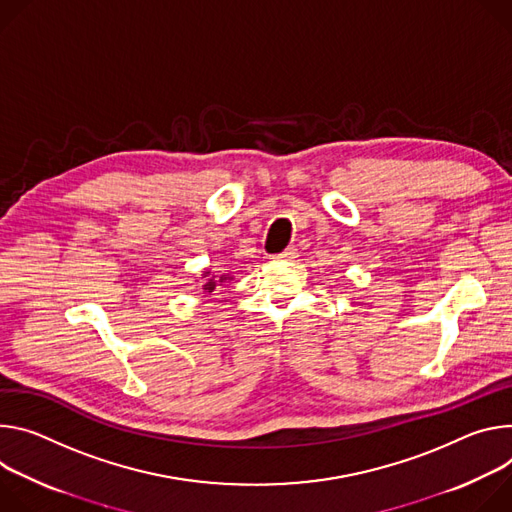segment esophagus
<instances>
[{
  "label": "esophagus",
  "instance_id": "34e87169",
  "mask_svg": "<svg viewBox=\"0 0 512 512\" xmlns=\"http://www.w3.org/2000/svg\"><path fill=\"white\" fill-rule=\"evenodd\" d=\"M299 256V252H297V248H287L285 252H280V254H274L272 258H276V260H295Z\"/></svg>",
  "mask_w": 512,
  "mask_h": 512
}]
</instances>
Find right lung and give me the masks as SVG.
<instances>
[{
	"instance_id": "right-lung-1",
	"label": "right lung",
	"mask_w": 512,
	"mask_h": 512,
	"mask_svg": "<svg viewBox=\"0 0 512 512\" xmlns=\"http://www.w3.org/2000/svg\"><path fill=\"white\" fill-rule=\"evenodd\" d=\"M205 276H207V272H205ZM213 278H215V276H211V278L205 282V285H203L205 293H213V291H215V287L219 285V282H225V280L230 278V276H225V274H223V276H219V280H213Z\"/></svg>"
}]
</instances>
